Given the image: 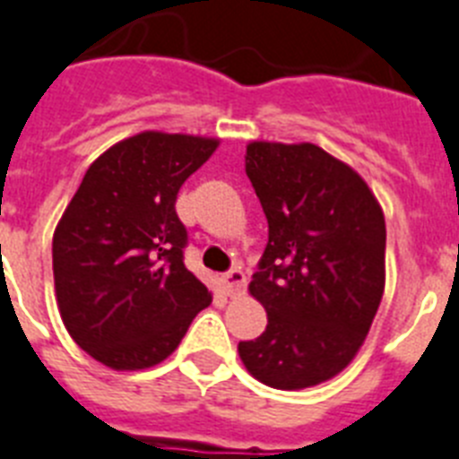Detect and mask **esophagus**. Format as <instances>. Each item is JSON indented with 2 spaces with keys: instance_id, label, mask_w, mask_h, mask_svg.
Instances as JSON below:
<instances>
[{
  "instance_id": "1",
  "label": "esophagus",
  "mask_w": 459,
  "mask_h": 459,
  "mask_svg": "<svg viewBox=\"0 0 459 459\" xmlns=\"http://www.w3.org/2000/svg\"><path fill=\"white\" fill-rule=\"evenodd\" d=\"M221 284L229 296H240L245 291V287H247V275L240 268H233L226 275H221Z\"/></svg>"
}]
</instances>
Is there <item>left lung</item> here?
<instances>
[{"instance_id": "left-lung-1", "label": "left lung", "mask_w": 459, "mask_h": 459, "mask_svg": "<svg viewBox=\"0 0 459 459\" xmlns=\"http://www.w3.org/2000/svg\"><path fill=\"white\" fill-rule=\"evenodd\" d=\"M245 172L268 219L249 282L268 325L238 352L268 387H313L348 367L378 313L383 210L350 165L310 142H249Z\"/></svg>"}]
</instances>
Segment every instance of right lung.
Segmentation results:
<instances>
[{
    "mask_svg": "<svg viewBox=\"0 0 459 459\" xmlns=\"http://www.w3.org/2000/svg\"><path fill=\"white\" fill-rule=\"evenodd\" d=\"M219 140L146 130L107 149L53 233L60 317L114 371L168 359L212 294L184 265L177 194Z\"/></svg>",
    "mask_w": 459,
    "mask_h": 459,
    "instance_id": "right-lung-1",
    "label": "right lung"
}]
</instances>
